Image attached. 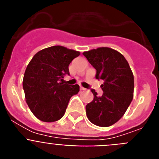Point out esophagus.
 <instances>
[{
    "label": "esophagus",
    "instance_id": "obj_1",
    "mask_svg": "<svg viewBox=\"0 0 159 159\" xmlns=\"http://www.w3.org/2000/svg\"><path fill=\"white\" fill-rule=\"evenodd\" d=\"M80 90L81 91H85V90H86V88H83V87H80Z\"/></svg>",
    "mask_w": 159,
    "mask_h": 159
}]
</instances>
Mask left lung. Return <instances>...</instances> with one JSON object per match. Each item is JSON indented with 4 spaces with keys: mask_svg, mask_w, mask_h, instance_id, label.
<instances>
[{
    "mask_svg": "<svg viewBox=\"0 0 159 159\" xmlns=\"http://www.w3.org/2000/svg\"><path fill=\"white\" fill-rule=\"evenodd\" d=\"M84 56L96 69L95 78L102 80V95L92 89L93 100L86 106L87 117L99 127H109L121 119L134 96V75L123 55L110 48L84 52Z\"/></svg>",
    "mask_w": 159,
    "mask_h": 159,
    "instance_id": "8db88e82",
    "label": "left lung"
}]
</instances>
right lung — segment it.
<instances>
[{
	"instance_id": "right-lung-1",
	"label": "right lung",
	"mask_w": 159,
	"mask_h": 159,
	"mask_svg": "<svg viewBox=\"0 0 159 159\" xmlns=\"http://www.w3.org/2000/svg\"><path fill=\"white\" fill-rule=\"evenodd\" d=\"M80 52L57 45L42 49L28 64L23 79L25 100L32 114L52 123L64 116L71 97L80 92L78 84L61 83L69 75L68 66Z\"/></svg>"
}]
</instances>
